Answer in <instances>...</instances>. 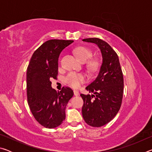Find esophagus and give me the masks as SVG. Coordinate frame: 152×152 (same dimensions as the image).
I'll return each instance as SVG.
<instances>
[{"instance_id":"esophagus-1","label":"esophagus","mask_w":152,"mask_h":152,"mask_svg":"<svg viewBox=\"0 0 152 152\" xmlns=\"http://www.w3.org/2000/svg\"><path fill=\"white\" fill-rule=\"evenodd\" d=\"M74 94L75 96H78L79 95V92L78 91H76V90H74Z\"/></svg>"}]
</instances>
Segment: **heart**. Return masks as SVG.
<instances>
[{
  "label": "heart",
  "instance_id": "heart-1",
  "mask_svg": "<svg viewBox=\"0 0 152 152\" xmlns=\"http://www.w3.org/2000/svg\"><path fill=\"white\" fill-rule=\"evenodd\" d=\"M75 54L82 62L86 61L91 58L92 56V52L89 49L85 47H78L75 50ZM99 62L96 60H90L87 63V66L89 70H94L96 69ZM65 81L67 84L73 88H78L80 84L85 82V77L81 74H77L75 72H70L66 76Z\"/></svg>",
  "mask_w": 152,
  "mask_h": 152
}]
</instances>
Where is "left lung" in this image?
<instances>
[{
	"mask_svg": "<svg viewBox=\"0 0 152 152\" xmlns=\"http://www.w3.org/2000/svg\"><path fill=\"white\" fill-rule=\"evenodd\" d=\"M83 42L96 44L101 50L102 62L94 80L86 87L91 94H81L84 104L82 117L87 124L100 127L110 122L117 114L123 94V76L119 57L113 48L99 38Z\"/></svg>",
	"mask_w": 152,
	"mask_h": 152,
	"instance_id": "8db88e82",
	"label": "left lung"
}]
</instances>
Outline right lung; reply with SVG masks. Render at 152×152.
<instances>
[{
  "mask_svg": "<svg viewBox=\"0 0 152 152\" xmlns=\"http://www.w3.org/2000/svg\"><path fill=\"white\" fill-rule=\"evenodd\" d=\"M72 40H48L33 53L27 70V95L36 121L46 128L58 127L65 119V109L74 95L69 87L57 92L51 88V78L58 75V58Z\"/></svg>",
  "mask_w": 152,
  "mask_h": 152,
  "instance_id": "add662e5",
  "label": "right lung"
}]
</instances>
